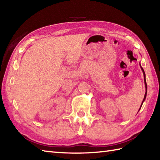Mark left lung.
<instances>
[{
  "mask_svg": "<svg viewBox=\"0 0 160 160\" xmlns=\"http://www.w3.org/2000/svg\"><path fill=\"white\" fill-rule=\"evenodd\" d=\"M140 66L141 69H142V72H143V74H144V84H145V89H146V92H145V95H144V100H143V101H142V104H141L140 108V109H139V111L140 110V108H141V107H142V104H143V102H144V101H145V100H146V98H147V81H146V75H145V72H144V69H143V68L142 67V66H141L140 63ZM139 111H138V112H139Z\"/></svg>",
  "mask_w": 160,
  "mask_h": 160,
  "instance_id": "left-lung-1",
  "label": "left lung"
}]
</instances>
